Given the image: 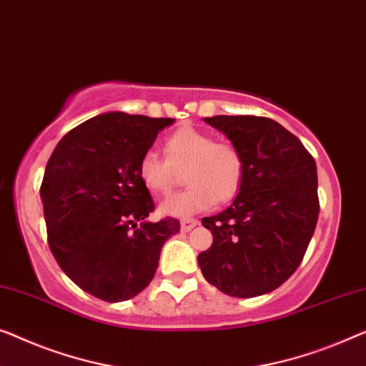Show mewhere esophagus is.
Returning <instances> with one entry per match:
<instances>
[{
  "label": "esophagus",
  "instance_id": "34e87169",
  "mask_svg": "<svg viewBox=\"0 0 366 366\" xmlns=\"http://www.w3.org/2000/svg\"><path fill=\"white\" fill-rule=\"evenodd\" d=\"M194 226H198V219H183L182 221V231H184V232H188V231H192Z\"/></svg>",
  "mask_w": 366,
  "mask_h": 366
}]
</instances>
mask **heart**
<instances>
[{
  "label": "heart",
  "mask_w": 366,
  "mask_h": 366,
  "mask_svg": "<svg viewBox=\"0 0 366 366\" xmlns=\"http://www.w3.org/2000/svg\"><path fill=\"white\" fill-rule=\"evenodd\" d=\"M167 158L155 152L142 155L137 172L148 192L170 194L184 182L189 187L163 201L160 213L174 218H187L209 209L214 203H227L239 192L244 179V158L229 142L214 140L209 134L194 127H182L163 144Z\"/></svg>",
  "instance_id": "1"
}]
</instances>
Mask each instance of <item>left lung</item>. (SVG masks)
<instances>
[{"label": "left lung", "mask_w": 366, "mask_h": 366, "mask_svg": "<svg viewBox=\"0 0 366 366\" xmlns=\"http://www.w3.org/2000/svg\"><path fill=\"white\" fill-rule=\"evenodd\" d=\"M244 158V179L229 208L201 222L213 244L198 256L204 279L232 297L272 292L295 272L319 219L317 165L282 125L254 115H214Z\"/></svg>", "instance_id": "obj_1"}]
</instances>
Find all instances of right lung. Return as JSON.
Returning <instances> with one entry per match:
<instances>
[{
    "mask_svg": "<svg viewBox=\"0 0 366 366\" xmlns=\"http://www.w3.org/2000/svg\"><path fill=\"white\" fill-rule=\"evenodd\" d=\"M174 119L107 112L62 137L41 184L47 242L74 284L105 302L135 297L152 282L179 221L155 209L139 162Z\"/></svg>",
    "mask_w": 366,
    "mask_h": 366,
    "instance_id": "obj_1",
    "label": "right lung"
}]
</instances>
